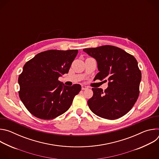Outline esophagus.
Wrapping results in <instances>:
<instances>
[{"instance_id": "1", "label": "esophagus", "mask_w": 159, "mask_h": 159, "mask_svg": "<svg viewBox=\"0 0 159 159\" xmlns=\"http://www.w3.org/2000/svg\"><path fill=\"white\" fill-rule=\"evenodd\" d=\"M89 87H87V86H86V85H82V90H86V89H87Z\"/></svg>"}]
</instances>
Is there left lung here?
I'll use <instances>...</instances> for the list:
<instances>
[{
	"instance_id": "8db88e82",
	"label": "left lung",
	"mask_w": 159,
	"mask_h": 159,
	"mask_svg": "<svg viewBox=\"0 0 159 159\" xmlns=\"http://www.w3.org/2000/svg\"><path fill=\"white\" fill-rule=\"evenodd\" d=\"M84 52L94 58L99 71L96 79L108 80V87L93 88V96L88 106L97 116L116 120L125 115L137 101L142 74L135 58L116 47L104 45L85 48Z\"/></svg>"
}]
</instances>
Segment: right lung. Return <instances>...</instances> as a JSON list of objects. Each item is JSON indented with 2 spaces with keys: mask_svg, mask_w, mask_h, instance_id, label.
Returning <instances> with one entry per match:
<instances>
[{
  "mask_svg": "<svg viewBox=\"0 0 159 159\" xmlns=\"http://www.w3.org/2000/svg\"><path fill=\"white\" fill-rule=\"evenodd\" d=\"M77 50H50L27 61L18 78L19 98L33 116L52 120L69 109L81 85H65L59 77L69 72Z\"/></svg>",
  "mask_w": 159,
  "mask_h": 159,
  "instance_id": "right-lung-1",
  "label": "right lung"
}]
</instances>
